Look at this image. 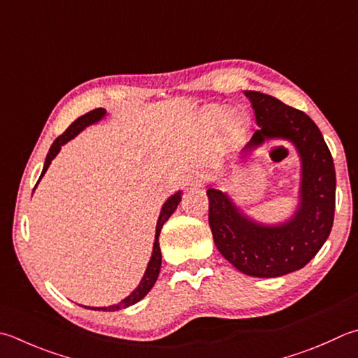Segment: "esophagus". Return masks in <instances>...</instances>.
<instances>
[{
  "mask_svg": "<svg viewBox=\"0 0 358 358\" xmlns=\"http://www.w3.org/2000/svg\"><path fill=\"white\" fill-rule=\"evenodd\" d=\"M202 182H204V179H202V176H199V174H193V176H190V179H188V184L192 187H201Z\"/></svg>",
  "mask_w": 358,
  "mask_h": 358,
  "instance_id": "esophagus-1",
  "label": "esophagus"
}]
</instances>
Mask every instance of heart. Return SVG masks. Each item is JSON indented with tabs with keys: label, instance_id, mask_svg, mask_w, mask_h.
<instances>
[{
	"label": "heart",
	"instance_id": "b5f03b06",
	"mask_svg": "<svg viewBox=\"0 0 358 358\" xmlns=\"http://www.w3.org/2000/svg\"><path fill=\"white\" fill-rule=\"evenodd\" d=\"M222 115H224V112L222 110H218V109H213V110H210V113H208V118H212V120H220ZM245 124V117L243 115H235L234 117V126L235 127H240V126H243Z\"/></svg>",
	"mask_w": 358,
	"mask_h": 358
}]
</instances>
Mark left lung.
Segmentation results:
<instances>
[{"mask_svg": "<svg viewBox=\"0 0 358 358\" xmlns=\"http://www.w3.org/2000/svg\"><path fill=\"white\" fill-rule=\"evenodd\" d=\"M260 126L243 152L268 138H287L302 160L301 204L285 224L268 227L248 220L224 193L208 188V224L222 257L254 278H279L304 268L324 245L334 224L335 166L318 126L307 113L278 98L248 90Z\"/></svg>", "mask_w": 358, "mask_h": 358, "instance_id": "obj_1", "label": "left lung"}]
</instances>
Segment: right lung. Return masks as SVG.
I'll list each match as a JSON object with an SVG mask.
<instances>
[{
	"label": "right lung",
	"mask_w": 358,
	"mask_h": 358,
	"mask_svg": "<svg viewBox=\"0 0 358 358\" xmlns=\"http://www.w3.org/2000/svg\"><path fill=\"white\" fill-rule=\"evenodd\" d=\"M104 115H106V110L101 109V107H99V109L87 112L85 115L79 117L78 120H74L73 123L69 126V129H66L62 134V136H59L56 140H54V143L51 145L48 156H46V160H45V166H43L42 176L46 173V170H48V166L51 165V160L57 156V152L60 151V146L65 145L66 141L71 140L74 136H78V134L83 131L85 126H89L92 123H96V121L103 118ZM42 176H40V178H42ZM37 184H38V182H37ZM179 202H180V193H176V194H173V196L168 198V201L165 202L164 207H162L160 217H159V221H157V227H156V241H154L152 255H151L150 263H148V268H146V271H145L143 279L140 280V285L136 289H134V292L129 296H127L126 299L121 301L120 304L110 306V307H104V308H98V310H106V312H107V310H109V312H115V310H121V308H126V307H129V306H134L140 299H143L145 296L148 294V292H150V289L152 288V285L156 284V280L159 278V273H160V265H162L159 235H160L162 227H164L166 220L171 217L174 210H176V207H178Z\"/></svg>",
	"instance_id": "obj_1"
}]
</instances>
